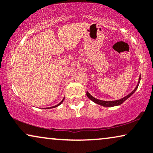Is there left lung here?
<instances>
[{
	"instance_id": "obj_1",
	"label": "left lung",
	"mask_w": 153,
	"mask_h": 153,
	"mask_svg": "<svg viewBox=\"0 0 153 153\" xmlns=\"http://www.w3.org/2000/svg\"><path fill=\"white\" fill-rule=\"evenodd\" d=\"M140 76L139 77V81H138V84L137 85V86L136 87V88L134 89V91H132L131 94H129L128 95H127L126 96H125L124 98H123L122 99H120V100H114V101H104V100H98V99L95 98L94 97H93L91 95H90L88 92H86V96H88V98L89 99H91V100L94 101V102L97 103V104L100 105H102V106H104V107H113V106H117V105H120L122 104L123 102H124L125 100H127V99L129 98V97L131 96V95L134 94L135 91H136V89L138 88V85H139V83H140Z\"/></svg>"
}]
</instances>
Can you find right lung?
Segmentation results:
<instances>
[{"label": "right lung", "instance_id": "1", "mask_svg": "<svg viewBox=\"0 0 153 153\" xmlns=\"http://www.w3.org/2000/svg\"><path fill=\"white\" fill-rule=\"evenodd\" d=\"M65 99V98H64ZM64 99H63V100H62V101H61V102H59V104H57V105H55V106H53V107H51V108H56V107H57V106H58V105H60L61 104V103H62V102H63V100H64Z\"/></svg>", "mask_w": 153, "mask_h": 153}]
</instances>
